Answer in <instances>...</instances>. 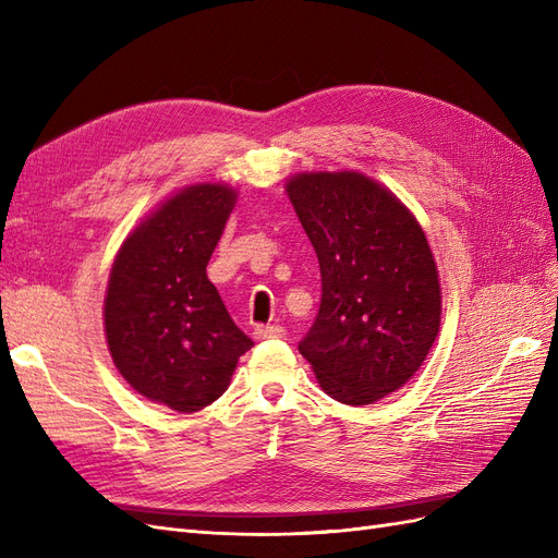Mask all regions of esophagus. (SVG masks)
Masks as SVG:
<instances>
[{"label":"esophagus","mask_w":558,"mask_h":558,"mask_svg":"<svg viewBox=\"0 0 558 558\" xmlns=\"http://www.w3.org/2000/svg\"><path fill=\"white\" fill-rule=\"evenodd\" d=\"M253 335H256V340H281V337H286V328L283 326H260Z\"/></svg>","instance_id":"obj_1"}]
</instances>
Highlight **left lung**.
I'll use <instances>...</instances> for the list:
<instances>
[{"instance_id": "left-lung-1", "label": "left lung", "mask_w": 558, "mask_h": 558, "mask_svg": "<svg viewBox=\"0 0 558 558\" xmlns=\"http://www.w3.org/2000/svg\"><path fill=\"white\" fill-rule=\"evenodd\" d=\"M286 193L320 267V305L300 353L344 404L398 391L440 330V279L424 230L391 191L359 172H305Z\"/></svg>"}]
</instances>
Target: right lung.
<instances>
[{
	"label": "right lung",
	"mask_w": 558,
	"mask_h": 558,
	"mask_svg": "<svg viewBox=\"0 0 558 558\" xmlns=\"http://www.w3.org/2000/svg\"><path fill=\"white\" fill-rule=\"evenodd\" d=\"M234 199L223 183L189 185L128 234L109 275L105 332L113 365L134 391L174 412L221 398L253 347L207 279Z\"/></svg>",
	"instance_id": "add662e5"
}]
</instances>
